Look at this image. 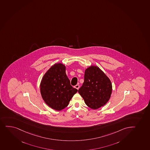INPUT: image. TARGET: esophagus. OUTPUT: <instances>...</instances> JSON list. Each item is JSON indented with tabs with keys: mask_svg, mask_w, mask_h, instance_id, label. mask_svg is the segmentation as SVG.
Masks as SVG:
<instances>
[{
	"mask_svg": "<svg viewBox=\"0 0 150 150\" xmlns=\"http://www.w3.org/2000/svg\"><path fill=\"white\" fill-rule=\"evenodd\" d=\"M79 87H80V86H79V85H76L75 86V88L77 90L79 89Z\"/></svg>",
	"mask_w": 150,
	"mask_h": 150,
	"instance_id": "1",
	"label": "esophagus"
}]
</instances>
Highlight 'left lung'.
Segmentation results:
<instances>
[{"instance_id": "8db88e82", "label": "left lung", "mask_w": 150, "mask_h": 150, "mask_svg": "<svg viewBox=\"0 0 150 150\" xmlns=\"http://www.w3.org/2000/svg\"><path fill=\"white\" fill-rule=\"evenodd\" d=\"M112 91V83L106 74L96 66L85 70L84 81L78 92L87 106L97 109L108 102Z\"/></svg>"}]
</instances>
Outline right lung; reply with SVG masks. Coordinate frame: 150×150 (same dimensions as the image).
<instances>
[{"label":"right lung","instance_id":"obj_1","mask_svg":"<svg viewBox=\"0 0 150 150\" xmlns=\"http://www.w3.org/2000/svg\"><path fill=\"white\" fill-rule=\"evenodd\" d=\"M77 91L70 85L66 74L65 66L60 63L52 66L40 83L43 99L48 106L57 111L66 107Z\"/></svg>","mask_w":150,"mask_h":150}]
</instances>
